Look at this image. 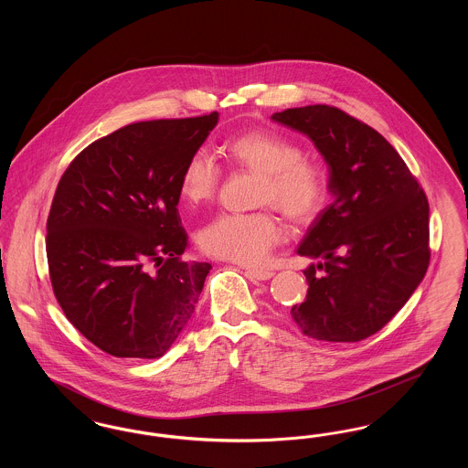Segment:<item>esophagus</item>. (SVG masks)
I'll return each instance as SVG.
<instances>
[{
	"label": "esophagus",
	"instance_id": "obj_1",
	"mask_svg": "<svg viewBox=\"0 0 468 468\" xmlns=\"http://www.w3.org/2000/svg\"><path fill=\"white\" fill-rule=\"evenodd\" d=\"M247 273L258 281H268L273 277V270H268V268H250L247 270Z\"/></svg>",
	"mask_w": 468,
	"mask_h": 468
}]
</instances>
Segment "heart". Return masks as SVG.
<instances>
[{"label":"heart","instance_id":"b5f03b06","mask_svg":"<svg viewBox=\"0 0 468 468\" xmlns=\"http://www.w3.org/2000/svg\"><path fill=\"white\" fill-rule=\"evenodd\" d=\"M228 166L258 176L256 205L277 208L291 224L307 226L326 207L330 187L323 166L303 156L300 144L277 130H249L221 145ZM221 170L205 149L186 159L178 193L191 205L210 200ZM284 239L277 216L263 208L250 214H221L200 231L203 252L240 265L263 263Z\"/></svg>","mask_w":468,"mask_h":468}]
</instances>
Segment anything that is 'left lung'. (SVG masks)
Returning a JSON list of instances; mask_svg holds the SVG:
<instances>
[{"label":"left lung","instance_id":"obj_1","mask_svg":"<svg viewBox=\"0 0 468 468\" xmlns=\"http://www.w3.org/2000/svg\"><path fill=\"white\" fill-rule=\"evenodd\" d=\"M271 119L311 138L330 166L335 197L298 247L300 256L323 263L303 271L309 291L291 315L315 340L368 338L407 303L428 270L423 187L382 134L336 107L286 109Z\"/></svg>","mask_w":468,"mask_h":468}]
</instances>
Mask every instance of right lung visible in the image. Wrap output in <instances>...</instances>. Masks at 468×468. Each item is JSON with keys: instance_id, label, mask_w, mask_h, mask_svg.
<instances>
[{"instance_id": "add662e5", "label": "right lung", "mask_w": 468, "mask_h": 468, "mask_svg": "<svg viewBox=\"0 0 468 468\" xmlns=\"http://www.w3.org/2000/svg\"><path fill=\"white\" fill-rule=\"evenodd\" d=\"M218 119L128 124L88 145L58 184L45 240L52 290L68 321L111 356H163L195 312L212 267L180 260L178 178Z\"/></svg>"}]
</instances>
